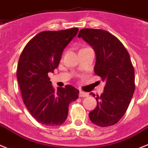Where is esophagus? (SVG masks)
<instances>
[{
	"instance_id": "1",
	"label": "esophagus",
	"mask_w": 148,
	"mask_h": 148,
	"mask_svg": "<svg viewBox=\"0 0 148 148\" xmlns=\"http://www.w3.org/2000/svg\"><path fill=\"white\" fill-rule=\"evenodd\" d=\"M89 96V93H87V92H84L82 90H80L79 92V97H86Z\"/></svg>"
}]
</instances>
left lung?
<instances>
[{
  "mask_svg": "<svg viewBox=\"0 0 148 148\" xmlns=\"http://www.w3.org/2000/svg\"><path fill=\"white\" fill-rule=\"evenodd\" d=\"M79 37L94 49V73L106 83L103 93L96 98L97 106L89 113V118L99 127L112 126L124 115L134 93L135 70L130 57L122 42L107 31L82 29Z\"/></svg>",
  "mask_w": 148,
  "mask_h": 148,
  "instance_id": "left-lung-1",
  "label": "left lung"
}]
</instances>
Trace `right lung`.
Returning <instances> with one entry per match:
<instances>
[{"mask_svg": "<svg viewBox=\"0 0 148 148\" xmlns=\"http://www.w3.org/2000/svg\"><path fill=\"white\" fill-rule=\"evenodd\" d=\"M79 28L39 33L25 45L17 67L18 82L23 102L33 117L42 124L59 126L66 120L69 105L79 90L70 84L53 88L49 72L58 66L64 48Z\"/></svg>", "mask_w": 148, "mask_h": 148, "instance_id": "right-lung-1", "label": "right lung"}]
</instances>
